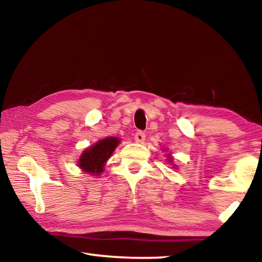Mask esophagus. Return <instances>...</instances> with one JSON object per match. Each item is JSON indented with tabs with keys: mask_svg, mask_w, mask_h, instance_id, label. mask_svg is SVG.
<instances>
[{
	"mask_svg": "<svg viewBox=\"0 0 262 262\" xmlns=\"http://www.w3.org/2000/svg\"><path fill=\"white\" fill-rule=\"evenodd\" d=\"M134 140H135V142H137V143H143L145 140V134L143 132H137V133H135Z\"/></svg>",
	"mask_w": 262,
	"mask_h": 262,
	"instance_id": "esophagus-1",
	"label": "esophagus"
}]
</instances>
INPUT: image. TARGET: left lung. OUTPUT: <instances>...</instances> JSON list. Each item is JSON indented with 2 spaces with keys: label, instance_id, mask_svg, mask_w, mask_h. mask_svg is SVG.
<instances>
[{
  "label": "left lung",
  "instance_id": "8db88e82",
  "mask_svg": "<svg viewBox=\"0 0 262 262\" xmlns=\"http://www.w3.org/2000/svg\"><path fill=\"white\" fill-rule=\"evenodd\" d=\"M167 161L171 162V161H172V157H171V156H167ZM173 166H176V165H173Z\"/></svg>",
  "mask_w": 262,
  "mask_h": 262
}]
</instances>
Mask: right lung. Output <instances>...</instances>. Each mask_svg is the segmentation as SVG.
Wrapping results in <instances>:
<instances>
[{"label":"right lung","instance_id":"add662e5","mask_svg":"<svg viewBox=\"0 0 262 262\" xmlns=\"http://www.w3.org/2000/svg\"><path fill=\"white\" fill-rule=\"evenodd\" d=\"M119 143L120 140L118 137H106L104 140H99L96 144L82 152L77 162L78 166L86 173L99 176L104 171L106 162L112 156Z\"/></svg>","mask_w":262,"mask_h":262}]
</instances>
